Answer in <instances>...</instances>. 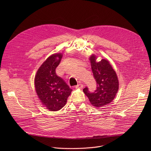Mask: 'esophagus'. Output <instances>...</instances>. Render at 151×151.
I'll return each mask as SVG.
<instances>
[{
  "label": "esophagus",
  "instance_id": "esophagus-1",
  "mask_svg": "<svg viewBox=\"0 0 151 151\" xmlns=\"http://www.w3.org/2000/svg\"><path fill=\"white\" fill-rule=\"evenodd\" d=\"M83 85L82 84V83H79V84L77 85L76 87H75L76 88H80V89L83 88Z\"/></svg>",
  "mask_w": 151,
  "mask_h": 151
}]
</instances>
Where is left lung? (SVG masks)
I'll list each match as a JSON object with an SVG mask.
<instances>
[{
  "mask_svg": "<svg viewBox=\"0 0 151 151\" xmlns=\"http://www.w3.org/2000/svg\"><path fill=\"white\" fill-rule=\"evenodd\" d=\"M96 58L94 54L90 57L91 69L97 82L96 90L91 93L88 88L85 87L83 91L93 106L100 107L110 103L114 99L118 91L119 82L116 73L109 61L102 59L97 62Z\"/></svg>",
  "mask_w": 151,
  "mask_h": 151,
  "instance_id": "1",
  "label": "left lung"
}]
</instances>
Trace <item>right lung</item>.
Instances as JSON below:
<instances>
[{
	"instance_id": "1",
	"label": "right lung",
	"mask_w": 151,
	"mask_h": 151,
	"mask_svg": "<svg viewBox=\"0 0 151 151\" xmlns=\"http://www.w3.org/2000/svg\"><path fill=\"white\" fill-rule=\"evenodd\" d=\"M62 54L50 56L39 68L35 78L36 93L42 104L50 111L60 110L65 106L72 90L55 72Z\"/></svg>"
}]
</instances>
